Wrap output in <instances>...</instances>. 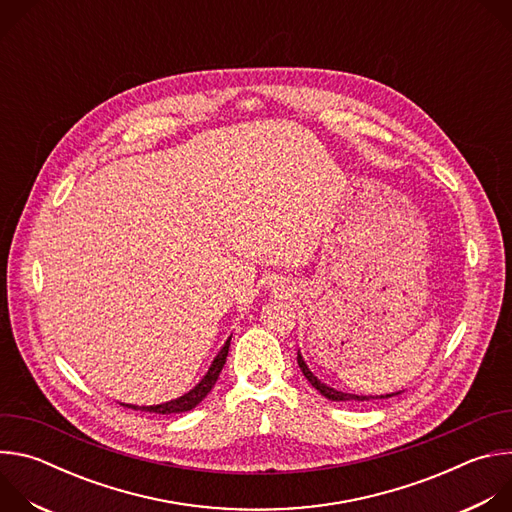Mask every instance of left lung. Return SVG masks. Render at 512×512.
<instances>
[{
  "mask_svg": "<svg viewBox=\"0 0 512 512\" xmlns=\"http://www.w3.org/2000/svg\"><path fill=\"white\" fill-rule=\"evenodd\" d=\"M298 364H300V369H302V373H304V377L312 383V387L314 389H318L326 399H330V401H358V403H362V401H371V397H360V395H350V393H342V391H336V389H332V387H328V385H324V383H320L312 373H310V369L306 367V362H304V358H302V354L298 352ZM393 395H399V393H391V395H381V399H389V397H393ZM373 399H379V397H373Z\"/></svg>",
  "mask_w": 512,
  "mask_h": 512,
  "instance_id": "1",
  "label": "left lung"
}]
</instances>
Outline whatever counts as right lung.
<instances>
[{
  "instance_id": "obj_1",
  "label": "right lung",
  "mask_w": 512,
  "mask_h": 512,
  "mask_svg": "<svg viewBox=\"0 0 512 512\" xmlns=\"http://www.w3.org/2000/svg\"><path fill=\"white\" fill-rule=\"evenodd\" d=\"M229 346H231V338L225 342V346L221 348V352L216 354V358L212 360L208 373L204 375V379L186 395L174 399V401H168V403H162V405H150V407H137V405H125L129 409H139V411H150V413H160V415H172V413H182V411H190L194 409L208 393L210 389L214 387V383L218 381V375H221L225 362H227V354H229Z\"/></svg>"
}]
</instances>
